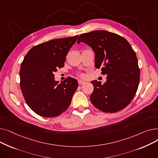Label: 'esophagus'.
<instances>
[{"label": "esophagus", "mask_w": 158, "mask_h": 158, "mask_svg": "<svg viewBox=\"0 0 158 158\" xmlns=\"http://www.w3.org/2000/svg\"><path fill=\"white\" fill-rule=\"evenodd\" d=\"M78 82H79V85H82V84H85V81H82V80H79V81H78Z\"/></svg>", "instance_id": "esophagus-1"}]
</instances>
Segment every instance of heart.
<instances>
[{"label": "heart", "mask_w": 158, "mask_h": 158, "mask_svg": "<svg viewBox=\"0 0 158 158\" xmlns=\"http://www.w3.org/2000/svg\"><path fill=\"white\" fill-rule=\"evenodd\" d=\"M81 76H82V75H81Z\"/></svg>", "instance_id": "b5f03b06"}]
</instances>
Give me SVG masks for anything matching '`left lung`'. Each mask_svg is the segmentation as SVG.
<instances>
[{
	"instance_id": "obj_1",
	"label": "left lung",
	"mask_w": 158,
	"mask_h": 158,
	"mask_svg": "<svg viewBox=\"0 0 158 158\" xmlns=\"http://www.w3.org/2000/svg\"><path fill=\"white\" fill-rule=\"evenodd\" d=\"M95 52V65L106 74V82L91 81L94 89L90 95L93 105L103 112L115 113L133 99L139 82V69L134 50L120 35L107 31H94L79 36Z\"/></svg>"
}]
</instances>
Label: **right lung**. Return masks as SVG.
I'll list each match as a JSON object with an SVG mask.
<instances>
[{
    "label": "right lung",
    "mask_w": 158,
    "mask_h": 158,
    "mask_svg": "<svg viewBox=\"0 0 158 158\" xmlns=\"http://www.w3.org/2000/svg\"><path fill=\"white\" fill-rule=\"evenodd\" d=\"M77 38L78 35L54 39L33 47L21 64L23 96L30 108L41 117L59 116L71 104L77 81L69 77L59 84L54 72L63 67L66 56Z\"/></svg>",
    "instance_id": "right-lung-1"
}]
</instances>
